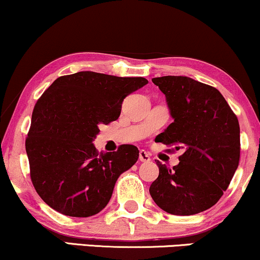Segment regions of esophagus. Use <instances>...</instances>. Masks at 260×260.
Returning <instances> with one entry per match:
<instances>
[{
    "mask_svg": "<svg viewBox=\"0 0 260 260\" xmlns=\"http://www.w3.org/2000/svg\"><path fill=\"white\" fill-rule=\"evenodd\" d=\"M139 161H142V162H149V161H150V155H149L147 151L140 150L139 151Z\"/></svg>",
    "mask_w": 260,
    "mask_h": 260,
    "instance_id": "esophagus-1",
    "label": "esophagus"
}]
</instances>
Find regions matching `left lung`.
<instances>
[{"mask_svg":"<svg viewBox=\"0 0 260 260\" xmlns=\"http://www.w3.org/2000/svg\"><path fill=\"white\" fill-rule=\"evenodd\" d=\"M151 80L165 94L174 117L156 138L184 151L174 169L157 161L159 176L149 192L157 207L169 214L202 213L219 202L238 168L237 116L214 86L182 76Z\"/></svg>","mask_w":260,"mask_h":260,"instance_id":"8db88e82","label":"left lung"}]
</instances>
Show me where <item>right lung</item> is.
<instances>
[{
  "instance_id": "1",
  "label": "right lung",
  "mask_w": 260,
  "mask_h": 260,
  "mask_svg": "<svg viewBox=\"0 0 260 260\" xmlns=\"http://www.w3.org/2000/svg\"><path fill=\"white\" fill-rule=\"evenodd\" d=\"M143 77L78 72L58 77L39 98L25 139L30 180L49 207L67 216L100 213L138 148L122 144L99 154L92 140L101 124L120 117L122 101L144 86Z\"/></svg>"
}]
</instances>
